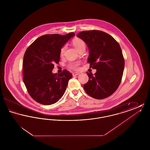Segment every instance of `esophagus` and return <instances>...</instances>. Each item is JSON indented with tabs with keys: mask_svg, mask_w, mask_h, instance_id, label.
Here are the masks:
<instances>
[{
	"mask_svg": "<svg viewBox=\"0 0 150 150\" xmlns=\"http://www.w3.org/2000/svg\"><path fill=\"white\" fill-rule=\"evenodd\" d=\"M79 74H80V72H73V73H72V75H73L74 76H76V75H78Z\"/></svg>",
	"mask_w": 150,
	"mask_h": 150,
	"instance_id": "esophagus-1",
	"label": "esophagus"
}]
</instances>
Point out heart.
I'll list each match as a JSON object with an SVG mask.
<instances>
[{
	"mask_svg": "<svg viewBox=\"0 0 150 150\" xmlns=\"http://www.w3.org/2000/svg\"><path fill=\"white\" fill-rule=\"evenodd\" d=\"M72 44L74 45V47L75 48V49L76 50L79 51L81 49L85 48H86V44L84 43V42L81 40V39L79 38H75L72 40ZM66 49V46L64 45V47H62L60 50V54L61 56H62L64 54V51ZM79 64L78 62H74V63H71L69 64V67L72 69H74V70H76L78 69L79 67Z\"/></svg>",
	"mask_w": 150,
	"mask_h": 150,
	"instance_id": "b5f03b06",
	"label": "heart"
}]
</instances>
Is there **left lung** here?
<instances>
[{
    "instance_id": "left-lung-1",
    "label": "left lung",
    "mask_w": 150,
    "mask_h": 150,
    "mask_svg": "<svg viewBox=\"0 0 150 150\" xmlns=\"http://www.w3.org/2000/svg\"><path fill=\"white\" fill-rule=\"evenodd\" d=\"M77 36L87 45L89 52L88 62L97 70L93 75L86 72L89 80L84 89L94 98H107L121 83L124 59L120 46L112 36L101 31H81Z\"/></svg>"
}]
</instances>
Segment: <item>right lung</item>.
Returning a JSON list of instances; mask_svg holds the SVG:
<instances>
[{
  "mask_svg": "<svg viewBox=\"0 0 150 150\" xmlns=\"http://www.w3.org/2000/svg\"><path fill=\"white\" fill-rule=\"evenodd\" d=\"M75 36L44 35L38 38L26 50L23 61V80L30 96L37 102L50 105L64 94L72 75L64 70L53 74L54 64L60 59V50Z\"/></svg>",
  "mask_w": 150,
  "mask_h": 150,
  "instance_id": "right-lung-1",
  "label": "right lung"
}]
</instances>
